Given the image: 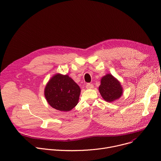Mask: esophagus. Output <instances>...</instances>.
I'll use <instances>...</instances> for the list:
<instances>
[{"mask_svg": "<svg viewBox=\"0 0 161 161\" xmlns=\"http://www.w3.org/2000/svg\"><path fill=\"white\" fill-rule=\"evenodd\" d=\"M86 89H92V88H94V85H93V84H92V83H87L86 85Z\"/></svg>", "mask_w": 161, "mask_h": 161, "instance_id": "esophagus-1", "label": "esophagus"}]
</instances>
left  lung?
Listing matches in <instances>:
<instances>
[{
	"label": "left lung",
	"instance_id": "8db88e82",
	"mask_svg": "<svg viewBox=\"0 0 161 161\" xmlns=\"http://www.w3.org/2000/svg\"><path fill=\"white\" fill-rule=\"evenodd\" d=\"M99 91L103 98L108 102L118 99L123 94L120 83L109 74L102 78Z\"/></svg>",
	"mask_w": 161,
	"mask_h": 161
}]
</instances>
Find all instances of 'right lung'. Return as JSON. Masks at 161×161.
<instances>
[{
	"label": "right lung",
	"instance_id": "right-lung-1",
	"mask_svg": "<svg viewBox=\"0 0 161 161\" xmlns=\"http://www.w3.org/2000/svg\"><path fill=\"white\" fill-rule=\"evenodd\" d=\"M80 86L67 75L54 76L45 88V96L48 103L54 108L67 112L78 103Z\"/></svg>",
	"mask_w": 161,
	"mask_h": 161
}]
</instances>
